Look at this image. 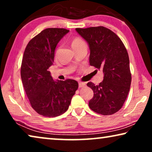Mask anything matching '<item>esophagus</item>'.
<instances>
[{
    "label": "esophagus",
    "mask_w": 152,
    "mask_h": 152,
    "mask_svg": "<svg viewBox=\"0 0 152 152\" xmlns=\"http://www.w3.org/2000/svg\"><path fill=\"white\" fill-rule=\"evenodd\" d=\"M86 84L84 82H79V88H82V87L86 86Z\"/></svg>",
    "instance_id": "esophagus-1"
}]
</instances>
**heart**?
<instances>
[{"instance_id": "heart-1", "label": "heart", "mask_w": 152, "mask_h": 152, "mask_svg": "<svg viewBox=\"0 0 152 152\" xmlns=\"http://www.w3.org/2000/svg\"><path fill=\"white\" fill-rule=\"evenodd\" d=\"M83 43H85L84 42V41L82 40V39L80 38H75L73 39V41H72V48L76 47V46H78V45L83 44Z\"/></svg>"}]
</instances>
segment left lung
<instances>
[{"label": "left lung", "mask_w": 152, "mask_h": 152, "mask_svg": "<svg viewBox=\"0 0 152 152\" xmlns=\"http://www.w3.org/2000/svg\"><path fill=\"white\" fill-rule=\"evenodd\" d=\"M75 30L88 43L90 65L104 72V80L99 85L87 84L94 93L89 107L101 115H112L121 109L130 89L132 74L127 50L117 34L105 27Z\"/></svg>", "instance_id": "left-lung-1"}]
</instances>
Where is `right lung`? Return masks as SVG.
<instances>
[{"instance_id":"obj_1","label":"right lung","mask_w":152,"mask_h":152,"mask_svg":"<svg viewBox=\"0 0 152 152\" xmlns=\"http://www.w3.org/2000/svg\"><path fill=\"white\" fill-rule=\"evenodd\" d=\"M69 30L47 28L29 41L25 49L20 76L33 109L45 117L59 116L67 111L78 88L74 80L55 81L48 70L57 43Z\"/></svg>"}]
</instances>
